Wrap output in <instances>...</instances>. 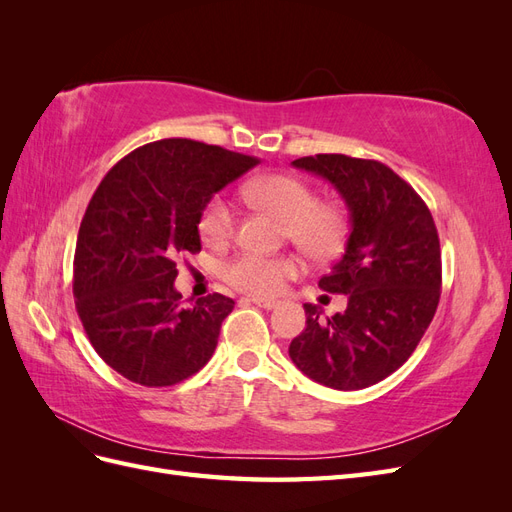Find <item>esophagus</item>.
I'll return each instance as SVG.
<instances>
[{
    "label": "esophagus",
    "mask_w": 512,
    "mask_h": 512,
    "mask_svg": "<svg viewBox=\"0 0 512 512\" xmlns=\"http://www.w3.org/2000/svg\"><path fill=\"white\" fill-rule=\"evenodd\" d=\"M250 301H252L254 305L262 307V309H273V307H277V303H275V301H271V299H260V297H252Z\"/></svg>",
    "instance_id": "obj_1"
}]
</instances>
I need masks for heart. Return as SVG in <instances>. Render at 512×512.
I'll return each instance as SVG.
<instances>
[{
    "instance_id": "b5f03b06",
    "label": "heart",
    "mask_w": 512,
    "mask_h": 512,
    "mask_svg": "<svg viewBox=\"0 0 512 512\" xmlns=\"http://www.w3.org/2000/svg\"><path fill=\"white\" fill-rule=\"evenodd\" d=\"M243 196L254 205L275 213L286 222V235L292 243L316 260L331 258L344 245L348 220L344 209L335 203H318L316 190L307 181L292 175H269L250 181ZM235 209L224 196H213L200 215L198 230L211 245L232 235ZM297 273V262L288 256H265L241 252L224 262L222 275L235 288L260 294L280 292L286 277Z\"/></svg>"
}]
</instances>
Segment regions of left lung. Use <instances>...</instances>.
<instances>
[{
    "instance_id": "8db88e82",
    "label": "left lung",
    "mask_w": 512,
    "mask_h": 512,
    "mask_svg": "<svg viewBox=\"0 0 512 512\" xmlns=\"http://www.w3.org/2000/svg\"><path fill=\"white\" fill-rule=\"evenodd\" d=\"M294 168L327 179L350 213L346 250L324 292L346 294V312L322 318L305 303V331L288 354L307 378L359 391L391 376L421 342L440 301L442 258L436 224L412 185L376 160L318 153Z\"/></svg>"
}]
</instances>
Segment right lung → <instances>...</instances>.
<instances>
[{"instance_id": "1", "label": "right lung", "mask_w": 512, "mask_h": 512, "mask_svg": "<svg viewBox=\"0 0 512 512\" xmlns=\"http://www.w3.org/2000/svg\"><path fill=\"white\" fill-rule=\"evenodd\" d=\"M256 164L218 145L164 138L119 160L91 196L74 252L76 312L123 378L170 386L211 359L235 301L213 292L185 307L177 258L200 252L203 209Z\"/></svg>"}]
</instances>
